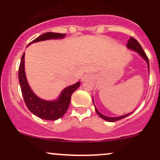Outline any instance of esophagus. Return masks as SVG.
Returning <instances> with one entry per match:
<instances>
[{
    "instance_id": "1",
    "label": "esophagus",
    "mask_w": 160,
    "mask_h": 160,
    "mask_svg": "<svg viewBox=\"0 0 160 160\" xmlns=\"http://www.w3.org/2000/svg\"><path fill=\"white\" fill-rule=\"evenodd\" d=\"M92 78V75L91 74H85L83 75V77L82 78V81H85V80H90V79Z\"/></svg>"
}]
</instances>
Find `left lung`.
Listing matches in <instances>:
<instances>
[{
    "label": "left lung",
    "instance_id": "1",
    "mask_svg": "<svg viewBox=\"0 0 160 160\" xmlns=\"http://www.w3.org/2000/svg\"><path fill=\"white\" fill-rule=\"evenodd\" d=\"M126 47H127L128 49H131V50H133V51H135V52H137L139 54V56H141L143 58H144L145 61H146L147 64H148V71H150L149 60H148V56H147V55L145 54L144 51L143 50L142 47H141L140 43H139L137 41V40H135V38H132V37H131V38H130V39L128 40ZM92 100H93V98H92ZM93 103H94V102H93ZM94 105H95V104H94ZM95 111H96V113H98V116L101 117V118H102L103 120H106V121H108V122H115V121L122 120V119H123V118H125V117H128V115L131 114V113H132H132H127V114H125V115H122V116H120V117H107V116H104V115L102 114V113H101L100 112L98 111V109L95 108Z\"/></svg>",
    "mask_w": 160,
    "mask_h": 160
}]
</instances>
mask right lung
Listing matches in <instances>:
<instances>
[{
    "label": "right lung",
    "mask_w": 160,
    "mask_h": 160,
    "mask_svg": "<svg viewBox=\"0 0 160 160\" xmlns=\"http://www.w3.org/2000/svg\"><path fill=\"white\" fill-rule=\"evenodd\" d=\"M65 35L60 33L47 32L32 40L28 45L43 40L62 39ZM19 81L24 101L29 111L39 118L47 120H56L63 117L69 107L71 95L80 85V82H78L65 88L56 100L47 101L39 98L34 94L28 82L25 71V52L21 58L19 68Z\"/></svg>",
    "instance_id": "obj_1"
}]
</instances>
